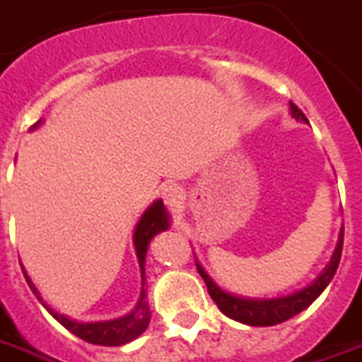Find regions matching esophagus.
<instances>
[{
  "mask_svg": "<svg viewBox=\"0 0 362 362\" xmlns=\"http://www.w3.org/2000/svg\"><path fill=\"white\" fill-rule=\"evenodd\" d=\"M162 198H164V202H166L168 206H178L182 200V190L176 186V184L166 186V188L162 190Z\"/></svg>",
  "mask_w": 362,
  "mask_h": 362,
  "instance_id": "1",
  "label": "esophagus"
}]
</instances>
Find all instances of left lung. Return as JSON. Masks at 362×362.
Masks as SVG:
<instances>
[{"label": "left lung", "mask_w": 362, "mask_h": 362, "mask_svg": "<svg viewBox=\"0 0 362 362\" xmlns=\"http://www.w3.org/2000/svg\"><path fill=\"white\" fill-rule=\"evenodd\" d=\"M289 109H291V117L293 119L307 122L303 112L297 109L293 103L289 105ZM341 252H343V230H341V235H339L335 253H333L331 262L323 269V274L319 275L309 287H305V289L297 291V293L287 295V297H277V299H247V297H238V295L228 293V291H223L222 287L214 281L210 275L204 272V267L198 262H196V267L200 272L202 279L206 281L208 293L216 301V305L220 307V311H222L223 315H228L233 321H240L243 325L269 327L284 323V321L291 319L297 313H301L303 309H307L309 305L315 301L319 295L323 293V289L331 284L337 267H339Z\"/></svg>", "instance_id": "1"}]
</instances>
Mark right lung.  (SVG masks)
<instances>
[{
    "label": "right lung",
    "mask_w": 362,
    "mask_h": 362,
    "mask_svg": "<svg viewBox=\"0 0 362 362\" xmlns=\"http://www.w3.org/2000/svg\"><path fill=\"white\" fill-rule=\"evenodd\" d=\"M41 124V120H37L35 124L31 127V130H35ZM170 226V216L166 212L162 200H156L150 206L146 212L142 214V218L136 223V230H134V250H136V257H139L140 265V275H142V291H140V299L136 307L130 311L129 315L119 317V319H112V321H97V323H78L75 319H69V317L61 315L55 309H51L49 305L41 299V295L37 291V287L33 281L29 279V275L23 269L27 284L31 287V291L37 295V299L43 303L47 311L57 319L61 325L69 329L73 335H77L78 339L93 343V345H103V346H119L124 343L134 341L136 337L142 335L146 331V327L150 323V309L146 303V289H144V264H146V252H148L150 240L156 235V233L168 230Z\"/></svg>",
    "instance_id": "1"
}]
</instances>
